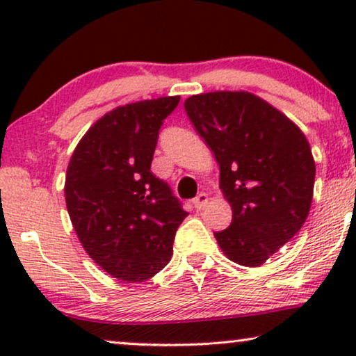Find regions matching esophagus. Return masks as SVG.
<instances>
[{
  "mask_svg": "<svg viewBox=\"0 0 356 356\" xmlns=\"http://www.w3.org/2000/svg\"><path fill=\"white\" fill-rule=\"evenodd\" d=\"M207 202H209V197H207V194H206V193L197 194V196L193 199V206L196 207L197 211H201V209L206 207V206H207Z\"/></svg>",
  "mask_w": 356,
  "mask_h": 356,
  "instance_id": "esophagus-1",
  "label": "esophagus"
}]
</instances>
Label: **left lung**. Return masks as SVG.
Instances as JSON below:
<instances>
[{
	"label": "left lung",
	"instance_id": "left-lung-1",
	"mask_svg": "<svg viewBox=\"0 0 356 356\" xmlns=\"http://www.w3.org/2000/svg\"><path fill=\"white\" fill-rule=\"evenodd\" d=\"M184 110L220 167L230 202L228 228L216 232L228 259L257 267L303 227L313 201L316 165L293 121L250 92H207Z\"/></svg>",
	"mask_w": 356,
	"mask_h": 356
}]
</instances>
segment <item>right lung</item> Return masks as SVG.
<instances>
[{
    "instance_id": "1",
    "label": "right lung",
    "mask_w": 356,
    "mask_h": 356,
    "mask_svg": "<svg viewBox=\"0 0 356 356\" xmlns=\"http://www.w3.org/2000/svg\"><path fill=\"white\" fill-rule=\"evenodd\" d=\"M179 97L136 102L90 126L67 165L65 196L72 227L111 277L144 282L172 259L186 218L181 202L150 172L163 120Z\"/></svg>"
}]
</instances>
